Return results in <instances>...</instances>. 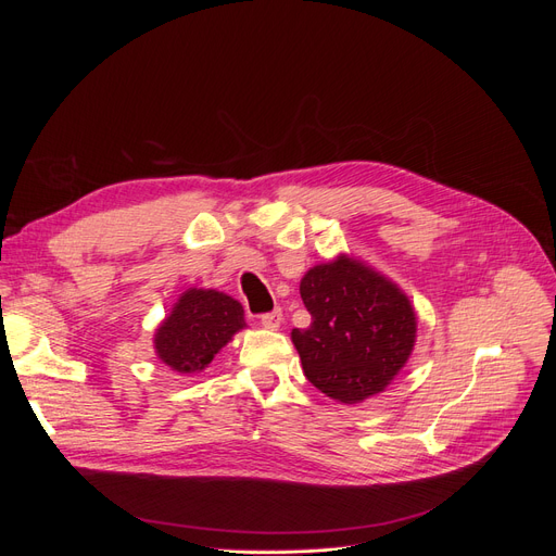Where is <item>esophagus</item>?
<instances>
[{
  "instance_id": "1",
  "label": "esophagus",
  "mask_w": 556,
  "mask_h": 556,
  "mask_svg": "<svg viewBox=\"0 0 556 556\" xmlns=\"http://www.w3.org/2000/svg\"><path fill=\"white\" fill-rule=\"evenodd\" d=\"M260 323L266 327V329H278L280 323H282V311L276 308L271 313H262L260 315Z\"/></svg>"
}]
</instances>
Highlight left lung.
I'll use <instances>...</instances> for the list:
<instances>
[{"label": "left lung", "instance_id": "1", "mask_svg": "<svg viewBox=\"0 0 556 556\" xmlns=\"http://www.w3.org/2000/svg\"><path fill=\"white\" fill-rule=\"evenodd\" d=\"M299 292L311 325L294 329L292 343L306 378L341 403L382 392L415 345L417 323L408 296L343 255L311 268Z\"/></svg>", "mask_w": 556, "mask_h": 556}]
</instances>
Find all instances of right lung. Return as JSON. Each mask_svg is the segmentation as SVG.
Here are the masks:
<instances>
[{"instance_id":"1","label":"right lung","mask_w":556,"mask_h":556,"mask_svg":"<svg viewBox=\"0 0 556 556\" xmlns=\"http://www.w3.org/2000/svg\"><path fill=\"white\" fill-rule=\"evenodd\" d=\"M243 327L239 301L215 290H188L157 329L155 352L174 371L194 374L206 368Z\"/></svg>"}]
</instances>
